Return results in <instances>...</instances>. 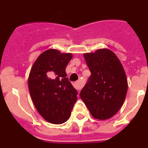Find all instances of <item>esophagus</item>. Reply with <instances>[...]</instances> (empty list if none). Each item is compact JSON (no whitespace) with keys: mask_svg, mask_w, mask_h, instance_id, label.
I'll use <instances>...</instances> for the list:
<instances>
[{"mask_svg":"<svg viewBox=\"0 0 148 148\" xmlns=\"http://www.w3.org/2000/svg\"><path fill=\"white\" fill-rule=\"evenodd\" d=\"M73 87H75L76 90H81L82 87H83V84H82L80 81H78V82H75L73 83Z\"/></svg>","mask_w":148,"mask_h":148,"instance_id":"1","label":"esophagus"}]
</instances>
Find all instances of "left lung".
Returning <instances> with one entry per match:
<instances>
[{"mask_svg": "<svg viewBox=\"0 0 148 148\" xmlns=\"http://www.w3.org/2000/svg\"><path fill=\"white\" fill-rule=\"evenodd\" d=\"M91 75L80 97L94 118L105 120L122 107L127 91L126 74L118 57L108 49L84 55Z\"/></svg>", "mask_w": 148, "mask_h": 148, "instance_id": "1", "label": "left lung"}]
</instances>
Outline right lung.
<instances>
[{
    "label": "right lung",
    "instance_id": "add662e5",
    "mask_svg": "<svg viewBox=\"0 0 148 148\" xmlns=\"http://www.w3.org/2000/svg\"><path fill=\"white\" fill-rule=\"evenodd\" d=\"M71 53L48 49L38 56L30 70L28 86L38 112L48 122L67 121L77 101L78 92L66 78L65 70Z\"/></svg>",
    "mask_w": 148,
    "mask_h": 148
}]
</instances>
